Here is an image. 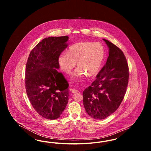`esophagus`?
<instances>
[{"instance_id":"obj_1","label":"esophagus","mask_w":151,"mask_h":151,"mask_svg":"<svg viewBox=\"0 0 151 151\" xmlns=\"http://www.w3.org/2000/svg\"><path fill=\"white\" fill-rule=\"evenodd\" d=\"M70 91L71 92L73 93H78L79 92V91L76 90V89H72V88L70 89Z\"/></svg>"}]
</instances>
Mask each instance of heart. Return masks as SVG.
Returning a JSON list of instances; mask_svg holds the SVG:
<instances>
[{
	"mask_svg": "<svg viewBox=\"0 0 151 151\" xmlns=\"http://www.w3.org/2000/svg\"><path fill=\"white\" fill-rule=\"evenodd\" d=\"M105 56V48L100 42H81L70 46L68 54H60L58 62L66 74L71 73L77 63L78 68L72 74V79H81L86 75L96 76L100 70Z\"/></svg>",
	"mask_w": 151,
	"mask_h": 151,
	"instance_id": "b5f03b06",
	"label": "heart"
}]
</instances>
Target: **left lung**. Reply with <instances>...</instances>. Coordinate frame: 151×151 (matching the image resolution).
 I'll use <instances>...</instances> for the list:
<instances>
[{
    "instance_id": "8db88e82",
    "label": "left lung",
    "mask_w": 151,
    "mask_h": 151,
    "mask_svg": "<svg viewBox=\"0 0 151 151\" xmlns=\"http://www.w3.org/2000/svg\"><path fill=\"white\" fill-rule=\"evenodd\" d=\"M109 57L96 79L83 93L87 114L104 119L119 108L126 93L129 79V66L123 51L105 39Z\"/></svg>"
}]
</instances>
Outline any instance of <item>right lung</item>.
Masks as SVG:
<instances>
[{
  "mask_svg": "<svg viewBox=\"0 0 151 151\" xmlns=\"http://www.w3.org/2000/svg\"><path fill=\"white\" fill-rule=\"evenodd\" d=\"M68 36L45 38L30 51L25 68V88L29 101L43 118L54 120L68 103V83L58 71L59 55L68 46Z\"/></svg>",
  "mask_w": 151,
  "mask_h": 151,
  "instance_id": "obj_1",
  "label": "right lung"
}]
</instances>
